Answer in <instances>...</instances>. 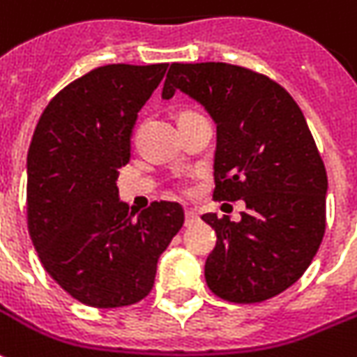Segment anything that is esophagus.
I'll return each instance as SVG.
<instances>
[{"label": "esophagus", "mask_w": 357, "mask_h": 357, "mask_svg": "<svg viewBox=\"0 0 357 357\" xmlns=\"http://www.w3.org/2000/svg\"><path fill=\"white\" fill-rule=\"evenodd\" d=\"M199 220V214L195 211H185V226H191Z\"/></svg>", "instance_id": "esophagus-1"}]
</instances>
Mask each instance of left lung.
Instances as JSON below:
<instances>
[{
  "label": "left lung",
  "mask_w": 357,
  "mask_h": 357,
  "mask_svg": "<svg viewBox=\"0 0 357 357\" xmlns=\"http://www.w3.org/2000/svg\"><path fill=\"white\" fill-rule=\"evenodd\" d=\"M181 91L216 123L214 199H243L241 220L203 214L216 231L204 263L226 301L278 296L305 273L325 236L326 170L300 106L265 75L230 63H172L162 98Z\"/></svg>",
  "instance_id": "obj_1"
}]
</instances>
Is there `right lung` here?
Wrapping results in <instances>:
<instances>
[{
    "mask_svg": "<svg viewBox=\"0 0 357 357\" xmlns=\"http://www.w3.org/2000/svg\"><path fill=\"white\" fill-rule=\"evenodd\" d=\"M168 63L92 69L40 116L26 156V216L48 274L84 305L137 303L153 290L158 259L183 226L178 203L133 218L118 176L131 156L137 114Z\"/></svg>",
    "mask_w": 357,
    "mask_h": 357,
    "instance_id": "1",
    "label": "right lung"
}]
</instances>
